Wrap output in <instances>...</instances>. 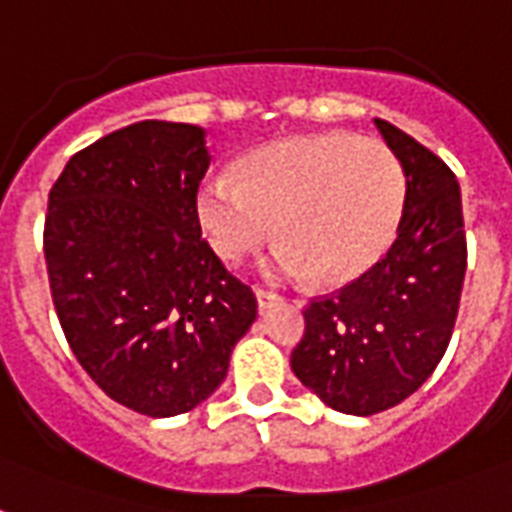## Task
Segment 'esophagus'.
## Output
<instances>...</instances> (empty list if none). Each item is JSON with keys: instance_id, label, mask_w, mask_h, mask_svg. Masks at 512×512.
Returning <instances> with one entry per match:
<instances>
[{"instance_id": "esophagus-1", "label": "esophagus", "mask_w": 512, "mask_h": 512, "mask_svg": "<svg viewBox=\"0 0 512 512\" xmlns=\"http://www.w3.org/2000/svg\"><path fill=\"white\" fill-rule=\"evenodd\" d=\"M257 308L260 311H268V308H273L276 303H281V297L276 295V292H271V289H257Z\"/></svg>"}]
</instances>
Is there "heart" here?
<instances>
[{
  "instance_id": "b5f03b06",
  "label": "heart",
  "mask_w": 512,
  "mask_h": 512,
  "mask_svg": "<svg viewBox=\"0 0 512 512\" xmlns=\"http://www.w3.org/2000/svg\"><path fill=\"white\" fill-rule=\"evenodd\" d=\"M406 207V172L382 140L348 132L257 148L231 172L204 177L196 220L225 263L276 233L271 271L321 284L356 279L393 244Z\"/></svg>"
}]
</instances>
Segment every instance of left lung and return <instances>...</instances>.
<instances>
[{
  "mask_svg": "<svg viewBox=\"0 0 512 512\" xmlns=\"http://www.w3.org/2000/svg\"><path fill=\"white\" fill-rule=\"evenodd\" d=\"M382 140L406 172V207L388 255L305 308L292 372L342 414L385 412L428 380L452 340L468 268L454 172L385 119Z\"/></svg>",
  "mask_w": 512,
  "mask_h": 512,
  "instance_id": "8db88e82",
  "label": "left lung"
}]
</instances>
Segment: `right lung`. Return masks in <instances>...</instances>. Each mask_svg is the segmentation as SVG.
I'll return each mask as SVG.
<instances>
[{
	"label": "right lung",
	"mask_w": 512,
	"mask_h": 512,
	"mask_svg": "<svg viewBox=\"0 0 512 512\" xmlns=\"http://www.w3.org/2000/svg\"><path fill=\"white\" fill-rule=\"evenodd\" d=\"M212 156L196 124L146 122L71 156L50 191L44 260L60 327L106 396L148 417L207 401L257 319L201 239Z\"/></svg>",
	"instance_id": "right-lung-1"
}]
</instances>
